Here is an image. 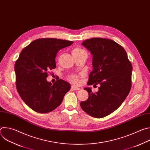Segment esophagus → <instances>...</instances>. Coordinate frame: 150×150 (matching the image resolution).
I'll list each match as a JSON object with an SVG mask.
<instances>
[{
  "label": "esophagus",
  "mask_w": 150,
  "mask_h": 150,
  "mask_svg": "<svg viewBox=\"0 0 150 150\" xmlns=\"http://www.w3.org/2000/svg\"><path fill=\"white\" fill-rule=\"evenodd\" d=\"M71 89L73 90L77 91V90H80V88L77 87H75V86H72V87H71Z\"/></svg>",
  "instance_id": "obj_1"
}]
</instances>
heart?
I'll return each instance as SVG.
<instances>
[{
	"instance_id": "obj_1",
	"label": "heart",
	"mask_w": 150,
	"mask_h": 150,
	"mask_svg": "<svg viewBox=\"0 0 150 150\" xmlns=\"http://www.w3.org/2000/svg\"><path fill=\"white\" fill-rule=\"evenodd\" d=\"M83 52H85V51L83 49L79 48V47H75L72 51L73 56L79 54ZM68 79L74 84H78L79 82V75H77L75 74H72V75H69L68 76Z\"/></svg>"
}]
</instances>
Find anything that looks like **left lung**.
Wrapping results in <instances>:
<instances>
[{"instance_id": "8db88e82", "label": "left lung", "mask_w": 150, "mask_h": 150, "mask_svg": "<svg viewBox=\"0 0 150 150\" xmlns=\"http://www.w3.org/2000/svg\"><path fill=\"white\" fill-rule=\"evenodd\" d=\"M82 45L93 54V71L87 84H100L93 93L85 88L88 98L80 103L82 109L91 116L102 118L115 111L129 94L132 85V66L123 47L115 41L92 38Z\"/></svg>"}]
</instances>
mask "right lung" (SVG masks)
Here are the masks:
<instances>
[{"label":"right lung","mask_w":150,"mask_h":150,"mask_svg":"<svg viewBox=\"0 0 150 150\" xmlns=\"http://www.w3.org/2000/svg\"><path fill=\"white\" fill-rule=\"evenodd\" d=\"M73 41L53 38L37 39L24 48L15 62L16 87L21 98L34 111L49 113L62 103L71 85L63 79L53 84L46 80L56 67L58 51Z\"/></svg>","instance_id":"obj_1"}]
</instances>
